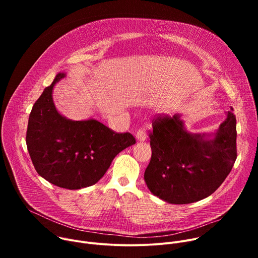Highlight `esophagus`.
Wrapping results in <instances>:
<instances>
[{
    "instance_id": "34e87169",
    "label": "esophagus",
    "mask_w": 258,
    "mask_h": 258,
    "mask_svg": "<svg viewBox=\"0 0 258 258\" xmlns=\"http://www.w3.org/2000/svg\"><path fill=\"white\" fill-rule=\"evenodd\" d=\"M137 139L139 141H145L147 139V135H146V132L144 128H139L138 132H137V135H136Z\"/></svg>"
}]
</instances>
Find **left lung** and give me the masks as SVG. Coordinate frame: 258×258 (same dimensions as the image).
I'll return each instance as SVG.
<instances>
[{
	"label": "left lung",
	"mask_w": 258,
	"mask_h": 258,
	"mask_svg": "<svg viewBox=\"0 0 258 258\" xmlns=\"http://www.w3.org/2000/svg\"><path fill=\"white\" fill-rule=\"evenodd\" d=\"M149 133L151 160L144 178L149 190L171 204H188L214 193L237 158L236 116L228 112L213 140L192 135L178 115H158Z\"/></svg>",
	"instance_id": "obj_1"
}]
</instances>
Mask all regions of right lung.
<instances>
[{
  "label": "right lung",
  "mask_w": 258,
  "mask_h": 258,
  "mask_svg": "<svg viewBox=\"0 0 258 258\" xmlns=\"http://www.w3.org/2000/svg\"><path fill=\"white\" fill-rule=\"evenodd\" d=\"M58 73L32 106L26 145L32 164L53 185L78 190L90 187L105 174L114 157L136 143L130 133H116L95 120L72 121L61 116L52 99Z\"/></svg>",
  "instance_id": "obj_1"
}]
</instances>
